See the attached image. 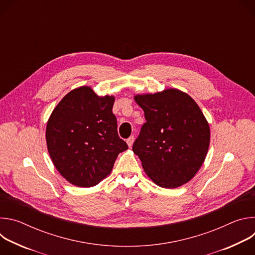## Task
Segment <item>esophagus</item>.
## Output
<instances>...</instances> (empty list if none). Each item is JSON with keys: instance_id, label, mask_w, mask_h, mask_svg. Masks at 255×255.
Masks as SVG:
<instances>
[{"instance_id": "esophagus-1", "label": "esophagus", "mask_w": 255, "mask_h": 255, "mask_svg": "<svg viewBox=\"0 0 255 255\" xmlns=\"http://www.w3.org/2000/svg\"><path fill=\"white\" fill-rule=\"evenodd\" d=\"M133 142H134V136H130L128 139H127V144H128V146L129 147H131L132 145H133Z\"/></svg>"}]
</instances>
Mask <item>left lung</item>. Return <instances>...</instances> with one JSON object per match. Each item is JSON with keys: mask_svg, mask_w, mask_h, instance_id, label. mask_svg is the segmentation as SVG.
<instances>
[{"mask_svg": "<svg viewBox=\"0 0 255 255\" xmlns=\"http://www.w3.org/2000/svg\"><path fill=\"white\" fill-rule=\"evenodd\" d=\"M134 99L146 119L132 147L144 171L161 188L188 183L202 166L210 144V127L201 109L175 89Z\"/></svg>", "mask_w": 255, "mask_h": 255, "instance_id": "obj_1", "label": "left lung"}]
</instances>
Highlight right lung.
I'll list each match as a JSON object with an SVG mask.
<instances>
[{"label": "right lung", "mask_w": 255, "mask_h": 255, "mask_svg": "<svg viewBox=\"0 0 255 255\" xmlns=\"http://www.w3.org/2000/svg\"><path fill=\"white\" fill-rule=\"evenodd\" d=\"M114 97H99L89 87L69 92L46 126L51 160L70 184L89 188L111 172L118 154L128 149L117 130Z\"/></svg>", "instance_id": "1"}]
</instances>
